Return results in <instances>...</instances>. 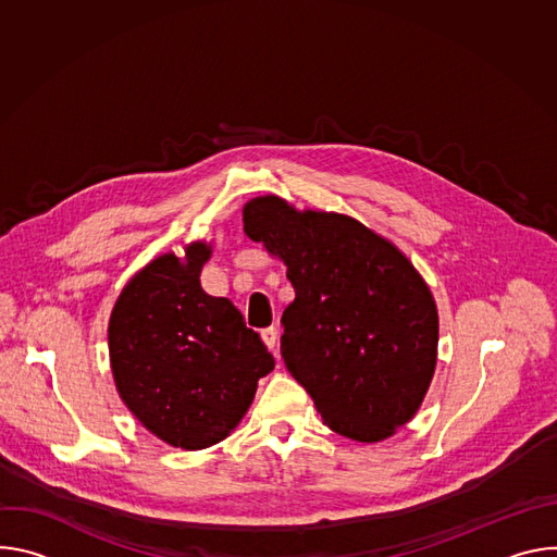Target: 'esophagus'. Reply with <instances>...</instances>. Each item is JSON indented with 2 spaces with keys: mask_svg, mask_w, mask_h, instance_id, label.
<instances>
[{
  "mask_svg": "<svg viewBox=\"0 0 557 557\" xmlns=\"http://www.w3.org/2000/svg\"><path fill=\"white\" fill-rule=\"evenodd\" d=\"M277 329L275 326H269V329H264L262 333H260V337H262V342H264V346L269 348V350H275V346H277Z\"/></svg>",
  "mask_w": 557,
  "mask_h": 557,
  "instance_id": "1",
  "label": "esophagus"
}]
</instances>
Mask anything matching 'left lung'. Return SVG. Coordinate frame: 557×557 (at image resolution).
I'll use <instances>...</instances> for the list:
<instances>
[{
	"mask_svg": "<svg viewBox=\"0 0 557 557\" xmlns=\"http://www.w3.org/2000/svg\"><path fill=\"white\" fill-rule=\"evenodd\" d=\"M243 220L295 288L282 314L286 370L333 432L359 443L392 436L421 408L436 368L438 312L425 280L344 213L260 196Z\"/></svg>",
	"mask_w": 557,
	"mask_h": 557,
	"instance_id": "obj_1",
	"label": "left lung"
}]
</instances>
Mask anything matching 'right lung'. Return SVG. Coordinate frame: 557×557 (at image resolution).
<instances>
[{
  "label": "right lung",
  "instance_id": "1",
  "mask_svg": "<svg viewBox=\"0 0 557 557\" xmlns=\"http://www.w3.org/2000/svg\"><path fill=\"white\" fill-rule=\"evenodd\" d=\"M211 247L165 253L119 295L108 326L119 396L153 436L205 449L243 421L258 381L275 368L260 335L226 297L200 286Z\"/></svg>",
  "mask_w": 557,
  "mask_h": 557
}]
</instances>
